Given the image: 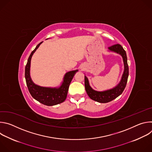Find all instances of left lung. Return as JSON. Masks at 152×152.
Instances as JSON below:
<instances>
[{
	"instance_id": "8db88e82",
	"label": "left lung",
	"mask_w": 152,
	"mask_h": 152,
	"mask_svg": "<svg viewBox=\"0 0 152 152\" xmlns=\"http://www.w3.org/2000/svg\"><path fill=\"white\" fill-rule=\"evenodd\" d=\"M108 50L121 55L123 58L124 71L119 83L111 89L102 91H96L91 88V86L90 85L88 77L85 76V87L86 93L92 100L103 103L110 102L122 94L126 86L129 76V67L127 65V55L126 51L124 50L123 47L120 45L117 44L108 48Z\"/></svg>"
}]
</instances>
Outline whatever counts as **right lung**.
<instances>
[{"mask_svg": "<svg viewBox=\"0 0 152 152\" xmlns=\"http://www.w3.org/2000/svg\"><path fill=\"white\" fill-rule=\"evenodd\" d=\"M42 42V41L36 46L28 58L25 67V79L29 91L34 99L43 104L53 106L61 103L66 100L69 85L75 75L78 72V70L67 72L64 76L61 85L57 87H45L35 84L32 81L30 75L31 61L32 55Z\"/></svg>", "mask_w": 152, "mask_h": 152, "instance_id": "right-lung-1", "label": "right lung"}]
</instances>
